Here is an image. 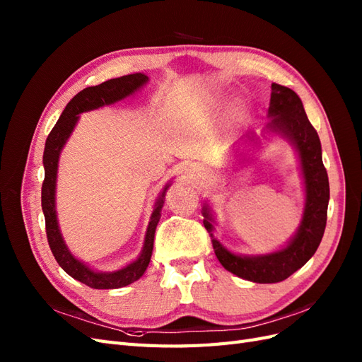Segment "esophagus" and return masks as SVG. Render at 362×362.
Wrapping results in <instances>:
<instances>
[{
  "instance_id": "1",
  "label": "esophagus",
  "mask_w": 362,
  "mask_h": 362,
  "mask_svg": "<svg viewBox=\"0 0 362 362\" xmlns=\"http://www.w3.org/2000/svg\"><path fill=\"white\" fill-rule=\"evenodd\" d=\"M187 175L192 180H201L204 178V169L199 166H194V164H190L189 169H187Z\"/></svg>"
}]
</instances>
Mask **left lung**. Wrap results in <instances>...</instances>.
<instances>
[{"label": "left lung", "instance_id": "obj_1", "mask_svg": "<svg viewBox=\"0 0 362 362\" xmlns=\"http://www.w3.org/2000/svg\"><path fill=\"white\" fill-rule=\"evenodd\" d=\"M267 129L273 134L287 139L300 158L305 182V206L302 222L286 247L266 255H235L214 237L213 216L208 205H204V226L211 237L214 254L221 264L243 278L258 284H273L287 279L299 270L319 247L326 228L327 202H329V181L322 160L320 139L306 117L303 104L298 93L286 86L273 83ZM250 136V140H255Z\"/></svg>", "mask_w": 362, "mask_h": 362}]
</instances>
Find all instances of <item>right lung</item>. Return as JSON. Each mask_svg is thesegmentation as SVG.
Instances as JSON below:
<instances>
[{"label":"right lung","instance_id":"add662e5","mask_svg":"<svg viewBox=\"0 0 362 362\" xmlns=\"http://www.w3.org/2000/svg\"><path fill=\"white\" fill-rule=\"evenodd\" d=\"M148 75L145 74H129L104 81L98 86L86 87L81 92L76 93L72 100L64 107L63 113L60 115L57 124L54 125L51 133L47 139L45 151H43V168H45V180L42 184V210L45 216V228H47V238L51 247L54 258L57 259L59 266L68 273L74 279L86 284L87 287L96 290H110L120 288L128 284H133L141 275H144L154 249V235L156 228L161 217V208L164 204V194L169 189V185H164V189L158 194V199L154 205V211L151 214V221L146 229L145 243L141 247L140 255L136 261L129 262L128 266L119 269L116 272H95L90 267H87L84 262L76 259L68 246L64 245L62 237L57 213H56V182H57V169H59V158L60 152L66 144L69 136L78 122V115L95 110L104 105L115 104L124 98L133 95L139 90L141 86L148 83Z\"/></svg>","mask_w":362,"mask_h":362}]
</instances>
